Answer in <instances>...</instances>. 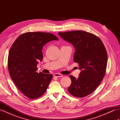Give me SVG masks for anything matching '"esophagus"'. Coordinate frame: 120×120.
I'll list each match as a JSON object with an SVG mask.
<instances>
[{
    "mask_svg": "<svg viewBox=\"0 0 120 120\" xmlns=\"http://www.w3.org/2000/svg\"><path fill=\"white\" fill-rule=\"evenodd\" d=\"M53 76H55V77H63V75L62 74H58V73H55L53 74Z\"/></svg>",
    "mask_w": 120,
    "mask_h": 120,
    "instance_id": "34e87169",
    "label": "esophagus"
}]
</instances>
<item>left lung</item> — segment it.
I'll use <instances>...</instances> for the list:
<instances>
[{
  "label": "left lung",
  "instance_id": "obj_1",
  "mask_svg": "<svg viewBox=\"0 0 120 120\" xmlns=\"http://www.w3.org/2000/svg\"><path fill=\"white\" fill-rule=\"evenodd\" d=\"M58 34L74 47V61L78 63L81 71L77 78L70 76L72 83L68 91L77 98H83L95 90L105 76L107 64L105 47L98 37L84 31L59 32Z\"/></svg>",
  "mask_w": 120,
  "mask_h": 120
}]
</instances>
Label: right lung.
Listing matches in <instances>:
<instances>
[{"label": "right lung", "instance_id": "obj_1", "mask_svg": "<svg viewBox=\"0 0 120 120\" xmlns=\"http://www.w3.org/2000/svg\"><path fill=\"white\" fill-rule=\"evenodd\" d=\"M53 40L58 39L50 33L27 32L17 38L10 50V75L18 89L29 98L44 94L52 80V74L37 72V66L43 60V46Z\"/></svg>", "mask_w": 120, "mask_h": 120}]
</instances>
